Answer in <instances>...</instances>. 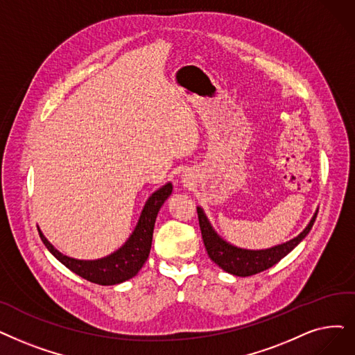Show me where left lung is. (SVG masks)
Returning a JSON list of instances; mask_svg holds the SVG:
<instances>
[{
  "instance_id": "obj_1",
  "label": "left lung",
  "mask_w": 355,
  "mask_h": 355,
  "mask_svg": "<svg viewBox=\"0 0 355 355\" xmlns=\"http://www.w3.org/2000/svg\"><path fill=\"white\" fill-rule=\"evenodd\" d=\"M197 214L206 251L213 263L218 264L223 271L229 274H234L238 277H248L268 270L270 267L279 263V261L284 258L288 252L295 250L306 238V235L311 232L318 210L312 216L309 225H307L296 238L271 246V248L267 250H245L229 243L213 229L209 218L202 207H197Z\"/></svg>"
}]
</instances>
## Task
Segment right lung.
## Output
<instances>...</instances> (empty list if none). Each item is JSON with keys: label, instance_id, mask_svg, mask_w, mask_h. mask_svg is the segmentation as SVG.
<instances>
[{"label": "right lung", "instance_id": "add662e5", "mask_svg": "<svg viewBox=\"0 0 355 355\" xmlns=\"http://www.w3.org/2000/svg\"><path fill=\"white\" fill-rule=\"evenodd\" d=\"M171 193V182H166L165 186L152 193V196L146 200L141 218L137 220L129 239L117 251L98 259H76L64 255L44 238L40 229L39 235L51 254L72 272L78 274L91 283L101 286L120 284L132 279L144 267L150 252L153 226H155L158 211Z\"/></svg>", "mask_w": 355, "mask_h": 355}]
</instances>
